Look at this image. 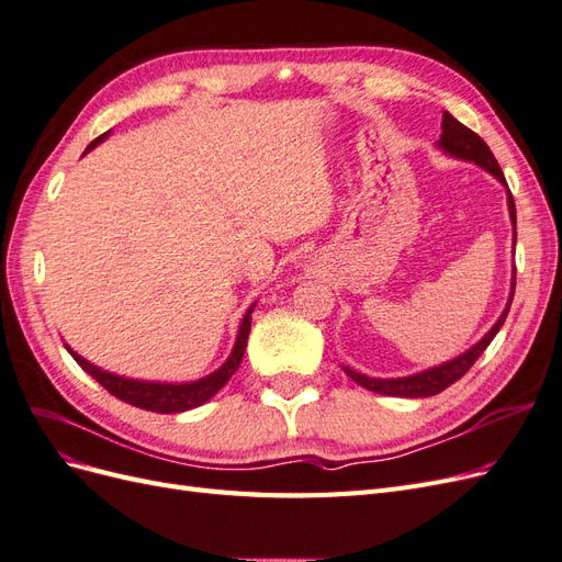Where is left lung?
Wrapping results in <instances>:
<instances>
[{
    "label": "left lung",
    "mask_w": 562,
    "mask_h": 562,
    "mask_svg": "<svg viewBox=\"0 0 562 562\" xmlns=\"http://www.w3.org/2000/svg\"><path fill=\"white\" fill-rule=\"evenodd\" d=\"M443 133H440V140L438 147L446 151L450 157L457 159H464V161H473L475 166L485 168L487 173L495 176L502 184H506V178L502 173V168L492 155L490 147L485 145V140L481 138L479 133H473L471 128H467L464 124H459L457 119L450 112H443V124H440ZM508 213H512V223H514V236H516V203L512 192H508ZM516 241V239H514ZM512 295H508L506 302V310L502 312V316L497 318L495 326L487 330V335L481 339V342H475L471 349H467L464 353H459L457 359L440 363L436 368L429 370H422L415 372V375H407V378H396V380H378V378H368L361 375V372H356L351 368L345 366L347 375L356 382L361 384L368 391H375V394H384V396H398V398H427V396H436L440 391L448 389L450 384H454L459 378L467 375V370L479 361V356L487 349V345L495 339V335L499 333V328L504 326L506 314L512 310V302H514V288H516V267H514V279H512Z\"/></svg>",
    "instance_id": "obj_1"
}]
</instances>
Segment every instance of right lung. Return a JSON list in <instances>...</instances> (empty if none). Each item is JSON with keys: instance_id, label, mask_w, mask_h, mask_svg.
Listing matches in <instances>:
<instances>
[{"instance_id": "1", "label": "right lung", "mask_w": 562, "mask_h": 562, "mask_svg": "<svg viewBox=\"0 0 562 562\" xmlns=\"http://www.w3.org/2000/svg\"><path fill=\"white\" fill-rule=\"evenodd\" d=\"M110 135L103 133L87 147V151H91L98 143H103ZM255 302L248 307L241 326H239V335H236L234 349L229 353V359L220 366L211 375L201 378L196 382H182V384H168V382H147V380H131V378H122L114 375V372H108L103 368H98L93 363H89L87 359H81L77 351H72L70 347L65 345V349L72 353V359L89 372V375L100 384L105 386L112 396H116L119 401H124L128 405L143 407V411H151V413H164V415H173V413H184L192 411V407H199L201 403L211 401L220 389H223L229 378L234 375L236 370L241 366L244 351H246V342H248V333H250V314H252Z\"/></svg>"}]
</instances>
